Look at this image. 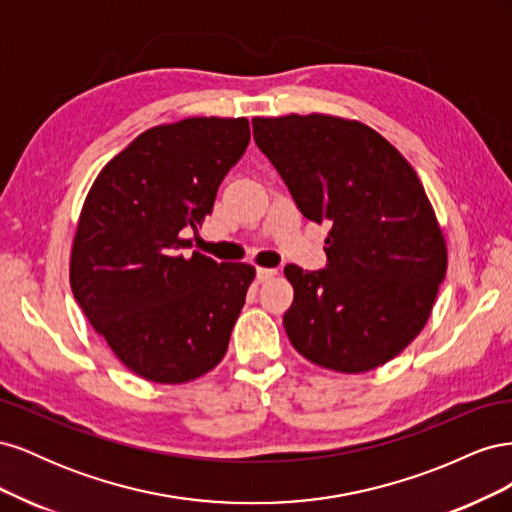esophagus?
<instances>
[{"label": "esophagus", "instance_id": "1", "mask_svg": "<svg viewBox=\"0 0 512 512\" xmlns=\"http://www.w3.org/2000/svg\"><path fill=\"white\" fill-rule=\"evenodd\" d=\"M275 275H277L275 269H265V267H258V269H256V277H258L260 284H262V282H269L271 277H275Z\"/></svg>", "mask_w": 512, "mask_h": 512}]
</instances>
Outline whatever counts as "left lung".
<instances>
[{"label": "left lung", "mask_w": 512, "mask_h": 512, "mask_svg": "<svg viewBox=\"0 0 512 512\" xmlns=\"http://www.w3.org/2000/svg\"><path fill=\"white\" fill-rule=\"evenodd\" d=\"M252 128L299 211L331 222L327 269H284L290 344L342 374L389 363L423 331L446 275V241L416 170L354 119L254 117Z\"/></svg>", "instance_id": "1"}]
</instances>
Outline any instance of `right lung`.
<instances>
[{"label": "right lung", "instance_id": "right-lung-1", "mask_svg": "<svg viewBox=\"0 0 512 512\" xmlns=\"http://www.w3.org/2000/svg\"><path fill=\"white\" fill-rule=\"evenodd\" d=\"M247 143L245 117L149 128L85 198L70 254L74 299L117 359L149 382L196 380L228 350L256 269L179 250L181 230L211 213Z\"/></svg>", "mask_w": 512, "mask_h": 512}]
</instances>
